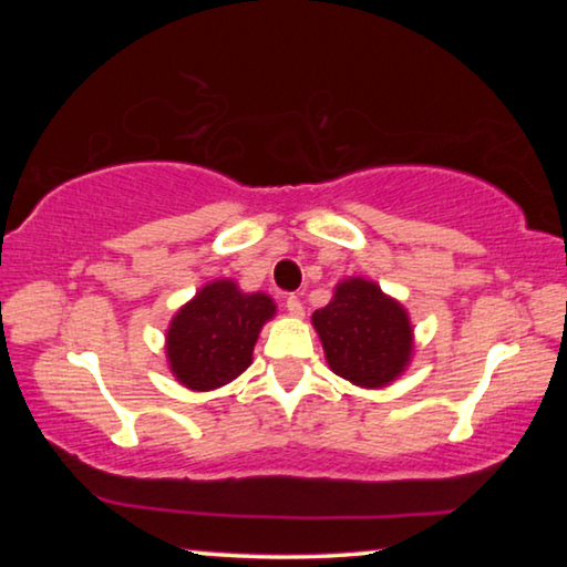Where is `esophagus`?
Returning <instances> with one entry per match:
<instances>
[{"label": "esophagus", "instance_id": "obj_1", "mask_svg": "<svg viewBox=\"0 0 567 567\" xmlns=\"http://www.w3.org/2000/svg\"><path fill=\"white\" fill-rule=\"evenodd\" d=\"M286 309H289L291 317H301V315H305V307H301V299L293 297V293H291L289 299H286Z\"/></svg>", "mask_w": 567, "mask_h": 567}]
</instances>
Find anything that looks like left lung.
I'll return each mask as SVG.
<instances>
[{"label": "left lung", "mask_w": 567, "mask_h": 567, "mask_svg": "<svg viewBox=\"0 0 567 567\" xmlns=\"http://www.w3.org/2000/svg\"><path fill=\"white\" fill-rule=\"evenodd\" d=\"M312 324L332 374L363 390H382L405 374L415 353L408 309L371 278L348 276L336 284L330 305Z\"/></svg>", "instance_id": "obj_1"}]
</instances>
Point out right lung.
Listing matches in <instances>:
<instances>
[{
    "mask_svg": "<svg viewBox=\"0 0 567 567\" xmlns=\"http://www.w3.org/2000/svg\"><path fill=\"white\" fill-rule=\"evenodd\" d=\"M274 317L276 301L266 291H243L231 278H214L169 320L167 367L185 390H219L250 367L262 324Z\"/></svg>",
    "mask_w": 567,
    "mask_h": 567,
    "instance_id": "right-lung-1",
    "label": "right lung"
}]
</instances>
